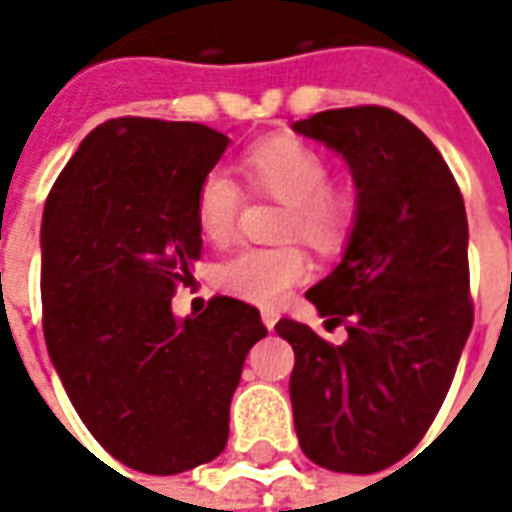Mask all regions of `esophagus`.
Returning <instances> with one entry per match:
<instances>
[{
    "mask_svg": "<svg viewBox=\"0 0 512 512\" xmlns=\"http://www.w3.org/2000/svg\"><path fill=\"white\" fill-rule=\"evenodd\" d=\"M260 318H263V326H266L268 332H271V329H274V326H277V321H279V312H274V310H263V312H260Z\"/></svg>",
    "mask_w": 512,
    "mask_h": 512,
    "instance_id": "obj_1",
    "label": "esophagus"
}]
</instances>
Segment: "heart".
I'll return each instance as SVG.
<instances>
[{
    "label": "heart",
    "instance_id": "obj_1",
    "mask_svg": "<svg viewBox=\"0 0 512 512\" xmlns=\"http://www.w3.org/2000/svg\"><path fill=\"white\" fill-rule=\"evenodd\" d=\"M244 175L257 197L282 202L288 213L282 238H301L318 252H337L351 238L359 213L356 191L329 180V158L296 136H277L255 145L244 158ZM244 191L224 169L200 180L194 213L197 227L211 244H227L235 235ZM312 266L299 246L244 249L219 268V285L235 299L271 307L290 288L310 279Z\"/></svg>",
    "mask_w": 512,
    "mask_h": 512
}]
</instances>
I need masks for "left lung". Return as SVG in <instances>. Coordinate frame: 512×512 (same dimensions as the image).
Instances as JSON below:
<instances>
[{
    "label": "left lung",
    "mask_w": 512,
    "mask_h": 512,
    "mask_svg": "<svg viewBox=\"0 0 512 512\" xmlns=\"http://www.w3.org/2000/svg\"><path fill=\"white\" fill-rule=\"evenodd\" d=\"M293 131L348 161L359 200L340 266L307 290L348 340L277 323L296 354L293 422L312 463L373 474L428 433L472 332L466 208L436 145L386 106L329 109Z\"/></svg>",
    "instance_id": "left-lung-1"
}]
</instances>
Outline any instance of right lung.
Listing matches in <instances>:
<instances>
[{
  "mask_svg": "<svg viewBox=\"0 0 512 512\" xmlns=\"http://www.w3.org/2000/svg\"><path fill=\"white\" fill-rule=\"evenodd\" d=\"M227 145L202 123L106 120L43 208L51 362L87 430L136 472L178 474L224 450L244 359L266 337L260 312L230 296L172 315L202 252L197 189Z\"/></svg>",
  "mask_w": 512,
  "mask_h": 512,
  "instance_id": "obj_1",
  "label": "right lung"
}]
</instances>
